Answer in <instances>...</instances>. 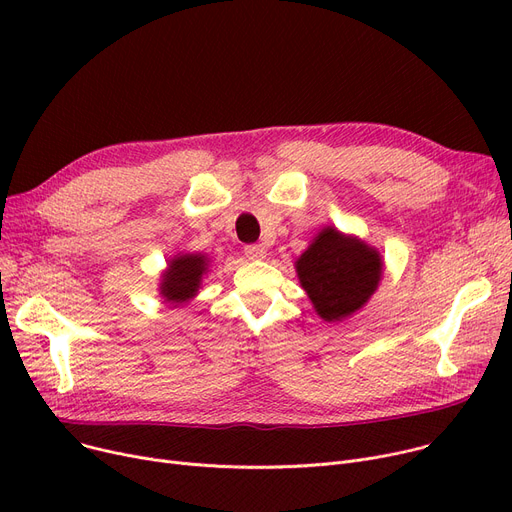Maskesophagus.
<instances>
[{
  "mask_svg": "<svg viewBox=\"0 0 512 512\" xmlns=\"http://www.w3.org/2000/svg\"><path fill=\"white\" fill-rule=\"evenodd\" d=\"M245 255H247L249 259H253V261H259V259H265L267 249H265L263 245H247V247H245Z\"/></svg>",
  "mask_w": 512,
  "mask_h": 512,
  "instance_id": "obj_1",
  "label": "esophagus"
}]
</instances>
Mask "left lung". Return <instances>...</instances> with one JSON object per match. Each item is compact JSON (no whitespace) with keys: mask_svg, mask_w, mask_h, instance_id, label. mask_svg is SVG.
<instances>
[{"mask_svg":"<svg viewBox=\"0 0 512 512\" xmlns=\"http://www.w3.org/2000/svg\"><path fill=\"white\" fill-rule=\"evenodd\" d=\"M294 267L315 313L330 324L361 311L384 276L380 251L336 226L321 228Z\"/></svg>","mask_w":512,"mask_h":512,"instance_id":"left-lung-1","label":"left lung"}]
</instances>
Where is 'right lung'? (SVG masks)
<instances>
[{
    "label": "right lung",
    "instance_id": "add662e5",
    "mask_svg": "<svg viewBox=\"0 0 512 512\" xmlns=\"http://www.w3.org/2000/svg\"><path fill=\"white\" fill-rule=\"evenodd\" d=\"M211 259L203 253H176L168 259V267L159 278V297L168 305H184L195 299L205 276L209 274Z\"/></svg>",
    "mask_w": 512,
    "mask_h": 512
}]
</instances>
